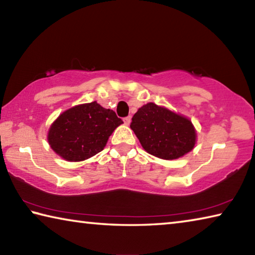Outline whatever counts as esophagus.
I'll return each instance as SVG.
<instances>
[{"instance_id": "34e87169", "label": "esophagus", "mask_w": 255, "mask_h": 255, "mask_svg": "<svg viewBox=\"0 0 255 255\" xmlns=\"http://www.w3.org/2000/svg\"><path fill=\"white\" fill-rule=\"evenodd\" d=\"M130 122H131V117H130V116H128V117H125V118H124V123H125V125H127V126H128L129 124H130Z\"/></svg>"}]
</instances>
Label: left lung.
Instances as JSON below:
<instances>
[{"label":"left lung","mask_w":255,"mask_h":255,"mask_svg":"<svg viewBox=\"0 0 255 255\" xmlns=\"http://www.w3.org/2000/svg\"><path fill=\"white\" fill-rule=\"evenodd\" d=\"M130 128L146 152L163 159L183 156L196 144V130L189 119L152 102L138 109Z\"/></svg>","instance_id":"left-lung-1"}]
</instances>
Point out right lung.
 Listing matches in <instances>:
<instances>
[{"label":"right lung","instance_id":"add662e5","mask_svg":"<svg viewBox=\"0 0 255 255\" xmlns=\"http://www.w3.org/2000/svg\"><path fill=\"white\" fill-rule=\"evenodd\" d=\"M123 124L116 112L96 101L63 112L48 132L50 147L71 162L83 161L105 148L112 131Z\"/></svg>","mask_w":255,"mask_h":255}]
</instances>
